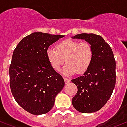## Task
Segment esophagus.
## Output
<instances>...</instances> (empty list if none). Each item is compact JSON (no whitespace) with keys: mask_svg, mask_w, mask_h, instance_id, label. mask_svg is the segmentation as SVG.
Wrapping results in <instances>:
<instances>
[{"mask_svg":"<svg viewBox=\"0 0 127 127\" xmlns=\"http://www.w3.org/2000/svg\"><path fill=\"white\" fill-rule=\"evenodd\" d=\"M64 82H65V84H68V83H69L70 82H71V80H69V79H68V78H66V77H64Z\"/></svg>","mask_w":127,"mask_h":127,"instance_id":"34e87169","label":"esophagus"}]
</instances>
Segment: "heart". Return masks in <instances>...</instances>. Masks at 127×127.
Returning a JSON list of instances; mask_svg holds the SVG:
<instances>
[{"label":"heart","instance_id":"1","mask_svg":"<svg viewBox=\"0 0 127 127\" xmlns=\"http://www.w3.org/2000/svg\"><path fill=\"white\" fill-rule=\"evenodd\" d=\"M56 49L49 47L46 50L47 61L55 71H59L65 61L66 64L62 72L66 75L73 74L75 71L83 73L93 61V48L87 41L66 39L58 43Z\"/></svg>","mask_w":127,"mask_h":127}]
</instances>
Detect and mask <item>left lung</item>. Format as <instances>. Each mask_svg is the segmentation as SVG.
<instances>
[{"mask_svg":"<svg viewBox=\"0 0 127 127\" xmlns=\"http://www.w3.org/2000/svg\"><path fill=\"white\" fill-rule=\"evenodd\" d=\"M73 39H85L93 48V58L83 75L71 80L77 87L72 104L80 112L93 113L106 104L116 85V61L112 50L103 37L82 33Z\"/></svg>","mask_w":127,"mask_h":127,"instance_id":"8db88e82","label":"left lung"}]
</instances>
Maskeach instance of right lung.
Wrapping results in <instances>:
<instances>
[{
    "mask_svg": "<svg viewBox=\"0 0 127 127\" xmlns=\"http://www.w3.org/2000/svg\"><path fill=\"white\" fill-rule=\"evenodd\" d=\"M63 35L36 32L25 36L13 51L10 64V88L16 102L34 115L51 110L64 81L50 65L46 50Z\"/></svg>",
    "mask_w": 127,
    "mask_h": 127,
    "instance_id": "1",
    "label": "right lung"
}]
</instances>
